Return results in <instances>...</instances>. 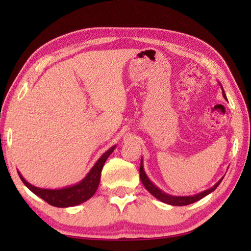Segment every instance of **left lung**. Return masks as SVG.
I'll return each mask as SVG.
<instances>
[{
	"mask_svg": "<svg viewBox=\"0 0 251 251\" xmlns=\"http://www.w3.org/2000/svg\"><path fill=\"white\" fill-rule=\"evenodd\" d=\"M219 85H220L221 89H222L223 97H225V99H226V96L225 90H223L222 85H221L220 83H219ZM226 100H227V99H226ZM140 179H141V181H142L143 185H145V188H146L149 192H150V193H151L154 197H156L157 200H159L161 201L165 202V204L173 205V206H185V205L193 204V202L201 200L202 197H205L206 195L211 193V192H214V191L217 189V186L221 183V181H222L223 177H222L219 181H218V182H217L214 186H211L210 189H207V190H205V191H202V192H201V193H199V194L190 195V196H174V195H170V194L165 193L164 191H162L161 189H158L157 186H156L155 184H154L150 179H149V177H148L146 172H145V168H143V163H142V158H141V164H140Z\"/></svg>",
	"mask_w": 251,
	"mask_h": 251,
	"instance_id": "obj_1",
	"label": "left lung"
}]
</instances>
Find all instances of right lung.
I'll return each mask as SVG.
<instances>
[{"label": "right lung", "instance_id": "add662e5", "mask_svg": "<svg viewBox=\"0 0 251 251\" xmlns=\"http://www.w3.org/2000/svg\"><path fill=\"white\" fill-rule=\"evenodd\" d=\"M116 146L111 147L108 151L104 152L102 155L100 156L93 168L89 170L88 174L85 176L78 183L73 184L70 186H66V188L61 189H42L37 188V186L32 185L26 181L21 174L18 172L19 177L23 181L24 184L28 188L31 192H33L35 195L41 197L50 205L60 208L76 206L82 204V202L88 201L92 197L96 191L98 189V185L100 182V176L101 170H102L103 165L106 159L111 155L112 152L114 151Z\"/></svg>", "mask_w": 251, "mask_h": 251}]
</instances>
